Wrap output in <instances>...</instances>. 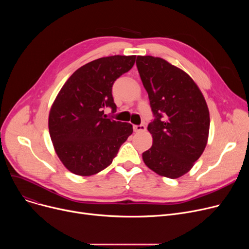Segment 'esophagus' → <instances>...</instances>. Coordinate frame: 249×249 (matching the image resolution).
<instances>
[{
	"mask_svg": "<svg viewBox=\"0 0 249 249\" xmlns=\"http://www.w3.org/2000/svg\"><path fill=\"white\" fill-rule=\"evenodd\" d=\"M133 129H134L135 132H143V131H145V130H146L144 125H134Z\"/></svg>",
	"mask_w": 249,
	"mask_h": 249,
	"instance_id": "obj_1",
	"label": "esophagus"
}]
</instances>
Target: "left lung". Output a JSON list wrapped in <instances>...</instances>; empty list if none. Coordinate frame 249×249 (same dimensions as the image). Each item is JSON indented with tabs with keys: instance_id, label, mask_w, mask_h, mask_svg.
<instances>
[{
	"instance_id": "1",
	"label": "left lung",
	"mask_w": 249,
	"mask_h": 249,
	"mask_svg": "<svg viewBox=\"0 0 249 249\" xmlns=\"http://www.w3.org/2000/svg\"><path fill=\"white\" fill-rule=\"evenodd\" d=\"M136 65L154 120L148 124L152 146L144 163L160 176L178 178L202 155L210 115L202 91L184 71L160 57L137 56Z\"/></svg>"
}]
</instances>
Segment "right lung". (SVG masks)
Listing matches in <instances>:
<instances>
[{
  "mask_svg": "<svg viewBox=\"0 0 249 249\" xmlns=\"http://www.w3.org/2000/svg\"><path fill=\"white\" fill-rule=\"evenodd\" d=\"M135 55H114L90 61L76 70L52 104L48 128L63 165L77 176H91L109 166L132 134L130 123L110 119L116 112L114 82L132 69Z\"/></svg>",
  "mask_w": 249,
  "mask_h": 249,
  "instance_id": "obj_1",
  "label": "right lung"
}]
</instances>
